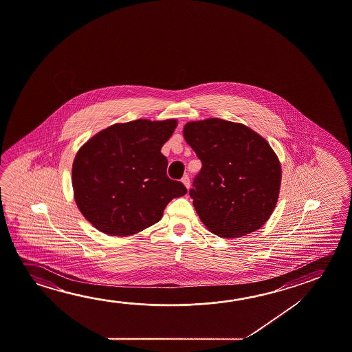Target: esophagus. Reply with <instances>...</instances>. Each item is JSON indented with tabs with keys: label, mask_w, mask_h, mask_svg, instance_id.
<instances>
[{
	"label": "esophagus",
	"mask_w": 352,
	"mask_h": 352,
	"mask_svg": "<svg viewBox=\"0 0 352 352\" xmlns=\"http://www.w3.org/2000/svg\"><path fill=\"white\" fill-rule=\"evenodd\" d=\"M182 182H183V184L186 186V189L190 188V178H189V175H184V177L182 178Z\"/></svg>",
	"instance_id": "34e87169"
}]
</instances>
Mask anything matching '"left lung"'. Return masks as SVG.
<instances>
[{
	"label": "left lung",
	"mask_w": 352,
	"mask_h": 352,
	"mask_svg": "<svg viewBox=\"0 0 352 352\" xmlns=\"http://www.w3.org/2000/svg\"><path fill=\"white\" fill-rule=\"evenodd\" d=\"M184 138L202 163L189 190L202 223L225 238L259 230L281 184L270 144L248 126L222 119L188 122Z\"/></svg>",
	"instance_id": "1"
}]
</instances>
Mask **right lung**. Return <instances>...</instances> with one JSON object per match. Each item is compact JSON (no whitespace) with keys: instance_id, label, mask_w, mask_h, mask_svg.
I'll use <instances>...</instances> for the list:
<instances>
[{"instance_id":"right-lung-1","label":"right lung","mask_w":352,"mask_h":352,"mask_svg":"<svg viewBox=\"0 0 352 352\" xmlns=\"http://www.w3.org/2000/svg\"><path fill=\"white\" fill-rule=\"evenodd\" d=\"M175 126V120L116 124L82 146L72 185L77 206L97 230L135 234L157 223L170 200L186 194L182 182L168 177L161 153Z\"/></svg>"}]
</instances>
